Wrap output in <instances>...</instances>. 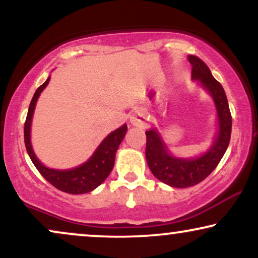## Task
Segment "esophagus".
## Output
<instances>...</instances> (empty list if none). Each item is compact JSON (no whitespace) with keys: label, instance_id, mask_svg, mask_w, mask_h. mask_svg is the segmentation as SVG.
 Here are the masks:
<instances>
[{"label":"esophagus","instance_id":"1","mask_svg":"<svg viewBox=\"0 0 258 258\" xmlns=\"http://www.w3.org/2000/svg\"><path fill=\"white\" fill-rule=\"evenodd\" d=\"M150 122L149 115L143 111H136L135 114L130 116V123L134 126H139V128H144Z\"/></svg>","mask_w":258,"mask_h":258}]
</instances>
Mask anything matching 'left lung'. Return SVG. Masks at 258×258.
<instances>
[{
    "instance_id": "obj_1",
    "label": "left lung",
    "mask_w": 258,
    "mask_h": 258,
    "mask_svg": "<svg viewBox=\"0 0 258 258\" xmlns=\"http://www.w3.org/2000/svg\"><path fill=\"white\" fill-rule=\"evenodd\" d=\"M188 61L192 67L191 80L199 83L213 98L217 129L209 148L199 156L189 158L172 155L156 126L146 132L148 167L155 177L172 188H188L207 178L227 151L231 135V115L223 87L214 79L202 59L189 55Z\"/></svg>"
}]
</instances>
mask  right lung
<instances>
[{
    "mask_svg": "<svg viewBox=\"0 0 258 258\" xmlns=\"http://www.w3.org/2000/svg\"><path fill=\"white\" fill-rule=\"evenodd\" d=\"M49 81H50V76L41 87L37 88L33 100L30 102L29 109H28L27 119L24 123V143H26L27 153L35 167L40 171V174L55 188L61 191L73 194V195L90 192L96 189L98 185H101L111 172L115 163L116 151L124 139L128 126L123 124L118 129L109 134L96 148L89 160L79 167L70 169H54L47 167L36 157L33 146H31V122H33L35 107H36L38 97L48 86Z\"/></svg>",
    "mask_w": 258,
    "mask_h": 258,
    "instance_id": "obj_1",
    "label": "right lung"
}]
</instances>
